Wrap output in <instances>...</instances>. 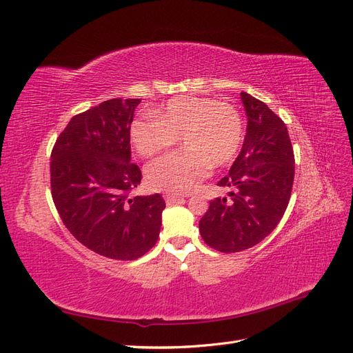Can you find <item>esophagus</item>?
Masks as SVG:
<instances>
[{
  "label": "esophagus",
  "mask_w": 353,
  "mask_h": 353,
  "mask_svg": "<svg viewBox=\"0 0 353 353\" xmlns=\"http://www.w3.org/2000/svg\"><path fill=\"white\" fill-rule=\"evenodd\" d=\"M165 201L166 205H175V203H179V201H184V197L183 196H176V194H166L165 196Z\"/></svg>",
  "instance_id": "esophagus-1"
}]
</instances>
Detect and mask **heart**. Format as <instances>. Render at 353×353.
I'll use <instances>...</instances> for the list:
<instances>
[{
	"mask_svg": "<svg viewBox=\"0 0 353 353\" xmlns=\"http://www.w3.org/2000/svg\"><path fill=\"white\" fill-rule=\"evenodd\" d=\"M131 141L143 157L172 147L178 137L181 150L160 157L147 166L150 188L183 194L193 191L212 166H223L237 156L243 143V119L227 101L208 97H175L153 116L131 123Z\"/></svg>",
	"mask_w": 353,
	"mask_h": 353,
	"instance_id": "b5f03b06",
	"label": "heart"
}]
</instances>
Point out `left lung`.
Segmentation results:
<instances>
[{
    "label": "left lung",
    "mask_w": 353,
    "mask_h": 353,
    "mask_svg": "<svg viewBox=\"0 0 353 353\" xmlns=\"http://www.w3.org/2000/svg\"><path fill=\"white\" fill-rule=\"evenodd\" d=\"M248 114L244 144L230 174L218 185L230 187V199L210 201L199 222L201 239L222 253L253 248L279 225L290 201L294 153L281 117L263 101L241 92Z\"/></svg>",
    "instance_id": "8db88e82"
}]
</instances>
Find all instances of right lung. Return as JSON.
<instances>
[{"mask_svg":"<svg viewBox=\"0 0 353 353\" xmlns=\"http://www.w3.org/2000/svg\"><path fill=\"white\" fill-rule=\"evenodd\" d=\"M140 99H113L74 114L51 150V196L85 248L116 261L141 258L156 244L165 200L134 196L141 170L131 162V122Z\"/></svg>","mask_w":353,"mask_h":353,"instance_id":"right-lung-1","label":"right lung"}]
</instances>
